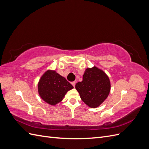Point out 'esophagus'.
Listing matches in <instances>:
<instances>
[{
  "mask_svg": "<svg viewBox=\"0 0 149 149\" xmlns=\"http://www.w3.org/2000/svg\"><path fill=\"white\" fill-rule=\"evenodd\" d=\"M71 84H72V85L74 87H75V84H76V82L75 81H73V82H71Z\"/></svg>",
  "mask_w": 149,
  "mask_h": 149,
  "instance_id": "34e87169",
  "label": "esophagus"
}]
</instances>
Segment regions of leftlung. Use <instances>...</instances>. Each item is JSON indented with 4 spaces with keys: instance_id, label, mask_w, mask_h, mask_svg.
Returning a JSON list of instances; mask_svg holds the SVG:
<instances>
[{
    "instance_id": "1",
    "label": "left lung",
    "mask_w": 149,
    "mask_h": 149,
    "mask_svg": "<svg viewBox=\"0 0 149 149\" xmlns=\"http://www.w3.org/2000/svg\"><path fill=\"white\" fill-rule=\"evenodd\" d=\"M75 88L86 104L95 108L100 106L109 95L111 83L104 72L94 66L85 70L83 81L76 83Z\"/></svg>"
}]
</instances>
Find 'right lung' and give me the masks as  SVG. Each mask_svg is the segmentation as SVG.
Segmentation results:
<instances>
[{
    "label": "right lung",
    "mask_w": 149,
    "mask_h": 149,
    "mask_svg": "<svg viewBox=\"0 0 149 149\" xmlns=\"http://www.w3.org/2000/svg\"><path fill=\"white\" fill-rule=\"evenodd\" d=\"M73 88V86L64 77L53 70L47 71L38 84L40 96L52 106L61 102L66 93Z\"/></svg>",
    "instance_id": "right-lung-1"
}]
</instances>
